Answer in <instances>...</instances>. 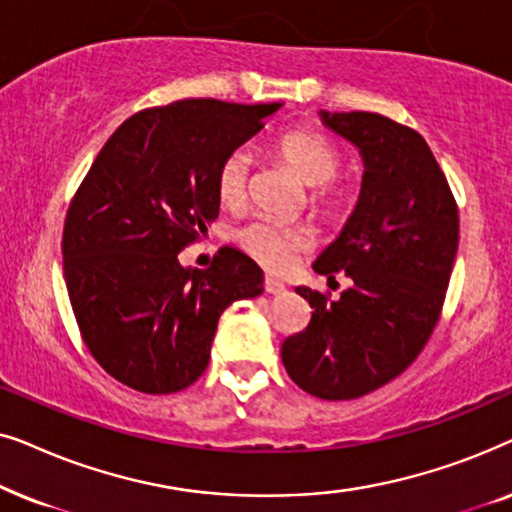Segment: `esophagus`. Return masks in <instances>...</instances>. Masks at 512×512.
<instances>
[{"instance_id": "34e87169", "label": "esophagus", "mask_w": 512, "mask_h": 512, "mask_svg": "<svg viewBox=\"0 0 512 512\" xmlns=\"http://www.w3.org/2000/svg\"><path fill=\"white\" fill-rule=\"evenodd\" d=\"M265 291H268L270 296H282V293H286V284L279 282L277 277L268 275L265 277Z\"/></svg>"}]
</instances>
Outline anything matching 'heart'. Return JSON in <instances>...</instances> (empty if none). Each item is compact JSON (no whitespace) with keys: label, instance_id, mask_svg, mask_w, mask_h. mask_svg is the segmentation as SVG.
Listing matches in <instances>:
<instances>
[{"label":"heart","instance_id":"heart-1","mask_svg":"<svg viewBox=\"0 0 512 512\" xmlns=\"http://www.w3.org/2000/svg\"><path fill=\"white\" fill-rule=\"evenodd\" d=\"M275 149L298 172V177L312 188L314 207L321 214H338L345 205V193L333 186L335 177L342 170V156L335 149V144L328 142L319 132L293 130L277 139ZM249 174L251 153L247 149L230 151L221 160L219 170H216V195H219L221 205L230 209L242 205L247 198ZM235 240L265 268L279 270L286 268L298 251L310 247L312 235L305 228L284 226V223L268 219V216H256L235 230Z\"/></svg>","mask_w":512,"mask_h":512}]
</instances>
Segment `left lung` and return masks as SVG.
<instances>
[{
    "label": "left lung",
    "instance_id": "1",
    "mask_svg": "<svg viewBox=\"0 0 512 512\" xmlns=\"http://www.w3.org/2000/svg\"><path fill=\"white\" fill-rule=\"evenodd\" d=\"M363 163L361 193L314 272L352 279L338 300L298 286L312 307L303 333L282 345L286 373L307 394L352 401L417 359L440 317L459 244L445 174L419 132L380 114L319 111Z\"/></svg>",
    "mask_w": 512,
    "mask_h": 512
}]
</instances>
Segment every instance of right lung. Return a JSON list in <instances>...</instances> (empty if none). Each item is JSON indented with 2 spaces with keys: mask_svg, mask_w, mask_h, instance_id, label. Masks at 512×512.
I'll return each instance as SVG.
<instances>
[{
  "mask_svg": "<svg viewBox=\"0 0 512 512\" xmlns=\"http://www.w3.org/2000/svg\"><path fill=\"white\" fill-rule=\"evenodd\" d=\"M282 107L172 102L130 116L97 153L67 212L65 282L90 354L125 387H191L223 310L263 293L240 249L223 247L207 270L184 268L179 251L219 216L221 160Z\"/></svg>",
  "mask_w": 512,
  "mask_h": 512,
  "instance_id": "1",
  "label": "right lung"
}]
</instances>
